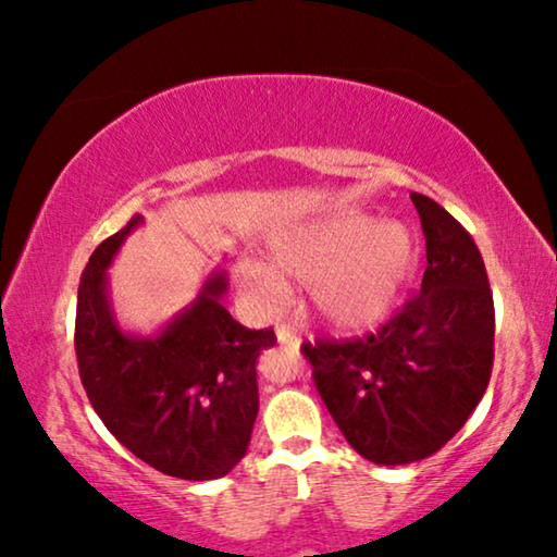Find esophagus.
Here are the masks:
<instances>
[{
  "mask_svg": "<svg viewBox=\"0 0 557 557\" xmlns=\"http://www.w3.org/2000/svg\"><path fill=\"white\" fill-rule=\"evenodd\" d=\"M276 339H278L281 347H299L301 345L299 334H296L294 330H288V326H278Z\"/></svg>",
  "mask_w": 557,
  "mask_h": 557,
  "instance_id": "34e87169",
  "label": "esophagus"
}]
</instances>
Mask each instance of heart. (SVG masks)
<instances>
[{
  "label": "heart",
  "instance_id": "obj_1",
  "mask_svg": "<svg viewBox=\"0 0 557 557\" xmlns=\"http://www.w3.org/2000/svg\"><path fill=\"white\" fill-rule=\"evenodd\" d=\"M271 265L253 256L235 263L240 286L276 307L286 278L309 284V301L324 324L342 332L370 330L391 314L418 269V240L398 220L380 223L362 210L309 220L271 240Z\"/></svg>",
  "mask_w": 557,
  "mask_h": 557
}]
</instances>
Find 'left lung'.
<instances>
[{"mask_svg": "<svg viewBox=\"0 0 557 557\" xmlns=\"http://www.w3.org/2000/svg\"><path fill=\"white\" fill-rule=\"evenodd\" d=\"M425 235L421 294L362 339L304 345L342 436L383 467L436 454L490 385L494 301L476 243L431 197L410 195Z\"/></svg>", "mask_w": 557, "mask_h": 557, "instance_id": "left-lung-1", "label": "left lung"}]
</instances>
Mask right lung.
Here are the masks:
<instances>
[{
    "instance_id": "add662e5",
    "label": "right lung",
    "mask_w": 557,
    "mask_h": 557,
    "mask_svg": "<svg viewBox=\"0 0 557 557\" xmlns=\"http://www.w3.org/2000/svg\"><path fill=\"white\" fill-rule=\"evenodd\" d=\"M144 223L134 215L88 258L75 309V355L98 418L162 474L208 482L248 451L258 416V357L273 330H246L223 307L227 278L212 271L197 299L151 337L119 326L109 265Z\"/></svg>"
}]
</instances>
